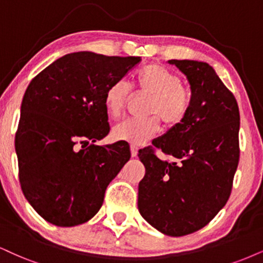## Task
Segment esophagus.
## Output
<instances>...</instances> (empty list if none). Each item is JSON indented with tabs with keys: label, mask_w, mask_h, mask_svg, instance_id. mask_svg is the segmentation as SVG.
<instances>
[{
	"label": "esophagus",
	"mask_w": 263,
	"mask_h": 263,
	"mask_svg": "<svg viewBox=\"0 0 263 263\" xmlns=\"http://www.w3.org/2000/svg\"><path fill=\"white\" fill-rule=\"evenodd\" d=\"M138 151L139 148L135 146V145H132L130 146V154H132V157H137L138 156Z\"/></svg>",
	"instance_id": "1"
}]
</instances>
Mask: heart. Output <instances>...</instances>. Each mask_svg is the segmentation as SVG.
Instances as JSON below:
<instances>
[{
  "label": "heart",
  "instance_id": "1",
  "mask_svg": "<svg viewBox=\"0 0 263 263\" xmlns=\"http://www.w3.org/2000/svg\"><path fill=\"white\" fill-rule=\"evenodd\" d=\"M177 73L161 64H147L134 74V85L138 93L151 97L146 115L150 118L138 121L128 119L113 126L112 137L116 140L133 145H142L160 130V121L167 128H176L185 121L193 103V91L183 85ZM130 97V86L123 80L115 82L105 93V107L111 118H117L124 109Z\"/></svg>",
  "mask_w": 263,
  "mask_h": 263
}]
</instances>
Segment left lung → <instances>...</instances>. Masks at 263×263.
I'll use <instances>...</instances> for the list:
<instances>
[{"mask_svg": "<svg viewBox=\"0 0 263 263\" xmlns=\"http://www.w3.org/2000/svg\"><path fill=\"white\" fill-rule=\"evenodd\" d=\"M168 63L186 76L193 103L185 121L152 141L173 161L160 160L151 146L139 151L146 173L139 183L138 209L157 231L183 236L209 224L231 196L240 115L234 95L209 63Z\"/></svg>", "mask_w": 263, "mask_h": 263, "instance_id": "left-lung-1", "label": "left lung"}]
</instances>
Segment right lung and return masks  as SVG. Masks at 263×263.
<instances>
[{
	"instance_id": "1",
	"label": "right lung",
	"mask_w": 263,
	"mask_h": 263,
	"mask_svg": "<svg viewBox=\"0 0 263 263\" xmlns=\"http://www.w3.org/2000/svg\"><path fill=\"white\" fill-rule=\"evenodd\" d=\"M140 61L89 51L68 53L29 84L15 152L23 194L45 221L74 227L101 209L107 186L129 161L130 150L125 141L88 144L109 133L106 90Z\"/></svg>"
}]
</instances>
